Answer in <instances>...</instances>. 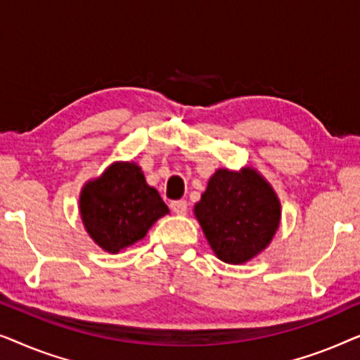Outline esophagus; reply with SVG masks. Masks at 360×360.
<instances>
[{
    "label": "esophagus",
    "mask_w": 360,
    "mask_h": 360,
    "mask_svg": "<svg viewBox=\"0 0 360 360\" xmlns=\"http://www.w3.org/2000/svg\"><path fill=\"white\" fill-rule=\"evenodd\" d=\"M170 208L175 214H186V211H188V203H186V201H184V200L172 201Z\"/></svg>",
    "instance_id": "1"
}]
</instances>
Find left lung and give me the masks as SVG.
Returning <instances> with one entry per match:
<instances>
[{"label": "left lung", "mask_w": 360, "mask_h": 360, "mask_svg": "<svg viewBox=\"0 0 360 360\" xmlns=\"http://www.w3.org/2000/svg\"><path fill=\"white\" fill-rule=\"evenodd\" d=\"M193 213L216 257L240 265L272 243L282 206L272 185L254 167H243L216 170Z\"/></svg>", "instance_id": "left-lung-1"}]
</instances>
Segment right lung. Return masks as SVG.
I'll return each instance as SVG.
<instances>
[{
  "label": "right lung",
  "instance_id": "obj_1",
  "mask_svg": "<svg viewBox=\"0 0 360 360\" xmlns=\"http://www.w3.org/2000/svg\"><path fill=\"white\" fill-rule=\"evenodd\" d=\"M80 218L93 243L110 254H120L141 240L169 206L154 186L147 185L136 162H112L80 191Z\"/></svg>",
  "mask_w": 360,
  "mask_h": 360
}]
</instances>
